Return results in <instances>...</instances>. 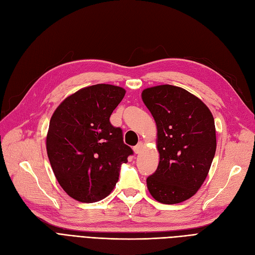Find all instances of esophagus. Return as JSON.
<instances>
[{
	"mask_svg": "<svg viewBox=\"0 0 255 255\" xmlns=\"http://www.w3.org/2000/svg\"><path fill=\"white\" fill-rule=\"evenodd\" d=\"M142 146H143V143L140 141V142L138 143L137 145H135V146H134V152H135L136 154L140 153V151H141V149H142Z\"/></svg>",
	"mask_w": 255,
	"mask_h": 255,
	"instance_id": "34e87169",
	"label": "esophagus"
}]
</instances>
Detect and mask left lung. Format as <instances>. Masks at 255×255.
I'll return each instance as SVG.
<instances>
[{
    "mask_svg": "<svg viewBox=\"0 0 255 255\" xmlns=\"http://www.w3.org/2000/svg\"><path fill=\"white\" fill-rule=\"evenodd\" d=\"M156 123L159 163L146 179L156 201H186L202 186L216 152V128L210 109L195 95L172 85L141 92Z\"/></svg>",
    "mask_w": 255,
    "mask_h": 255,
    "instance_id": "1",
    "label": "left lung"
}]
</instances>
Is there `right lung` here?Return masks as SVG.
I'll use <instances>...</instances> for the list:
<instances>
[{"instance_id": "obj_1", "label": "right lung", "mask_w": 255, "mask_h": 255, "mask_svg": "<svg viewBox=\"0 0 255 255\" xmlns=\"http://www.w3.org/2000/svg\"><path fill=\"white\" fill-rule=\"evenodd\" d=\"M125 95L115 85H92L67 97L52 115L48 157L61 188L76 201L92 203L109 196L121 164L133 154L121 128L110 122Z\"/></svg>"}]
</instances>
